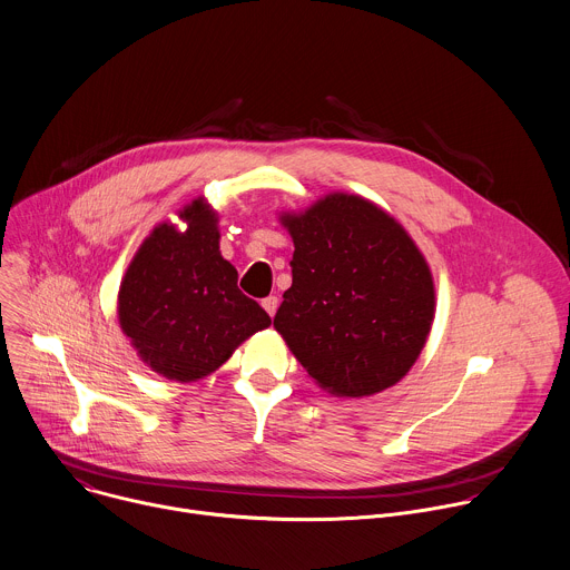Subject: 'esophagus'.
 <instances>
[{
	"label": "esophagus",
	"mask_w": 570,
	"mask_h": 570,
	"mask_svg": "<svg viewBox=\"0 0 570 570\" xmlns=\"http://www.w3.org/2000/svg\"><path fill=\"white\" fill-rule=\"evenodd\" d=\"M262 306H264V311L273 317V315H275V311H277V306H279V299H277L275 295H268V297H264V299H262Z\"/></svg>",
	"instance_id": "obj_1"
}]
</instances>
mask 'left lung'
Wrapping results in <instances>:
<instances>
[{
    "mask_svg": "<svg viewBox=\"0 0 570 570\" xmlns=\"http://www.w3.org/2000/svg\"><path fill=\"white\" fill-rule=\"evenodd\" d=\"M282 222L295 253L275 328L295 357L335 396L396 385L434 320V282L416 244L394 217L353 195H328Z\"/></svg>",
    "mask_w": 570,
    "mask_h": 570,
    "instance_id": "left-lung-1",
    "label": "left lung"
}]
</instances>
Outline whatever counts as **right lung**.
Instances as JSON below:
<instances>
[{"label": "right lung", "mask_w": 570, "mask_h": 570, "mask_svg": "<svg viewBox=\"0 0 570 570\" xmlns=\"http://www.w3.org/2000/svg\"><path fill=\"white\" fill-rule=\"evenodd\" d=\"M180 217L185 233L160 224L142 242L120 284L118 317L156 373L187 383L219 368L271 317L222 257L217 215L195 202Z\"/></svg>", "instance_id": "obj_1"}]
</instances>
